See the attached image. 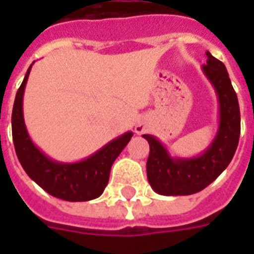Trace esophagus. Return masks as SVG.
Segmentation results:
<instances>
[{
  "label": "esophagus",
  "mask_w": 254,
  "mask_h": 254,
  "mask_svg": "<svg viewBox=\"0 0 254 254\" xmlns=\"http://www.w3.org/2000/svg\"><path fill=\"white\" fill-rule=\"evenodd\" d=\"M145 129H147V124L144 121H138L137 124H136V127H134V130H136V133H143L145 132Z\"/></svg>",
  "instance_id": "1"
}]
</instances>
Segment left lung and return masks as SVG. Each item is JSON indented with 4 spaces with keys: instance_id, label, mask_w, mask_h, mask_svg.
<instances>
[{
    "instance_id": "obj_1",
    "label": "left lung",
    "mask_w": 254,
    "mask_h": 254,
    "mask_svg": "<svg viewBox=\"0 0 254 254\" xmlns=\"http://www.w3.org/2000/svg\"><path fill=\"white\" fill-rule=\"evenodd\" d=\"M201 70L212 84L219 103V122L215 137L200 155L173 156L165 144L152 134H143L149 144L147 178L151 188L163 196H188L202 190L230 165L241 133L240 105L223 63L209 52Z\"/></svg>"
}]
</instances>
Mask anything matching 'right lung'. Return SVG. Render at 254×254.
Segmentation results:
<instances>
[{"instance_id":"obj_1","label":"right lung","mask_w":254,"mask_h":254,"mask_svg":"<svg viewBox=\"0 0 254 254\" xmlns=\"http://www.w3.org/2000/svg\"><path fill=\"white\" fill-rule=\"evenodd\" d=\"M31 64L14 99L12 111V136L20 165L31 180L52 196L66 201H88L99 197L109 184L111 166L130 141L133 132L121 136L77 162H60L47 156L31 140L24 122L23 99Z\"/></svg>"}]
</instances>
